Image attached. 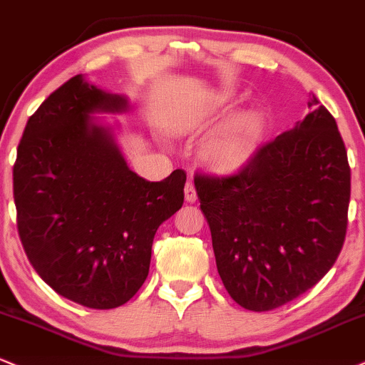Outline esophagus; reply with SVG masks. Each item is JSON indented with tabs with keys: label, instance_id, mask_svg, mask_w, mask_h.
I'll list each match as a JSON object with an SVG mask.
<instances>
[{
	"label": "esophagus",
	"instance_id": "obj_1",
	"mask_svg": "<svg viewBox=\"0 0 365 365\" xmlns=\"http://www.w3.org/2000/svg\"><path fill=\"white\" fill-rule=\"evenodd\" d=\"M184 198H186L187 203H195V201L198 200V196H196L195 184H192L191 181H187L186 186H184Z\"/></svg>",
	"mask_w": 365,
	"mask_h": 365
}]
</instances>
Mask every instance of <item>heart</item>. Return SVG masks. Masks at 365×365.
Listing matches in <instances>:
<instances>
[{
    "instance_id": "b5f03b06",
    "label": "heart",
    "mask_w": 365,
    "mask_h": 365,
    "mask_svg": "<svg viewBox=\"0 0 365 365\" xmlns=\"http://www.w3.org/2000/svg\"><path fill=\"white\" fill-rule=\"evenodd\" d=\"M232 93H222L217 106L227 107ZM264 136V115L258 109H246L234 114L213 133L203 145L201 155L217 173H237L255 157Z\"/></svg>"
}]
</instances>
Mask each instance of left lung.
Instances as JSON below:
<instances>
[{
    "mask_svg": "<svg viewBox=\"0 0 365 365\" xmlns=\"http://www.w3.org/2000/svg\"><path fill=\"white\" fill-rule=\"evenodd\" d=\"M312 113L229 175H195L224 287L244 309L272 311L329 272L345 242L350 165L336 121Z\"/></svg>",
    "mask_w": 365,
    "mask_h": 365,
    "instance_id": "obj_1",
    "label": "left lung"
}]
</instances>
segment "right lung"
<instances>
[{
  "mask_svg": "<svg viewBox=\"0 0 365 365\" xmlns=\"http://www.w3.org/2000/svg\"><path fill=\"white\" fill-rule=\"evenodd\" d=\"M126 98L75 75L29 118L13 165L25 255L54 292L90 309L123 306L147 280L158 225L184 201L186 173L140 178L92 113Z\"/></svg>",
  "mask_w": 365,
  "mask_h": 365,
  "instance_id": "1",
  "label": "right lung"
}]
</instances>
